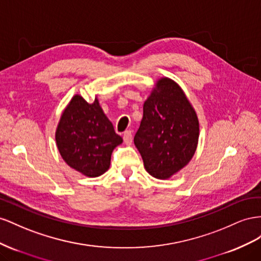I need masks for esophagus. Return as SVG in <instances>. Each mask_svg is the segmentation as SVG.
<instances>
[{
	"label": "esophagus",
	"instance_id": "1",
	"mask_svg": "<svg viewBox=\"0 0 261 261\" xmlns=\"http://www.w3.org/2000/svg\"><path fill=\"white\" fill-rule=\"evenodd\" d=\"M123 141L125 144H131L132 143V132L130 130H126L123 133Z\"/></svg>",
	"mask_w": 261,
	"mask_h": 261
}]
</instances>
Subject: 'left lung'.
Instances as JSON below:
<instances>
[{
	"label": "left lung",
	"mask_w": 261,
	"mask_h": 261,
	"mask_svg": "<svg viewBox=\"0 0 261 261\" xmlns=\"http://www.w3.org/2000/svg\"><path fill=\"white\" fill-rule=\"evenodd\" d=\"M198 139V117L182 89L173 80H159L135 136L146 172L158 179L179 172L195 154Z\"/></svg>",
	"instance_id": "obj_1"
}]
</instances>
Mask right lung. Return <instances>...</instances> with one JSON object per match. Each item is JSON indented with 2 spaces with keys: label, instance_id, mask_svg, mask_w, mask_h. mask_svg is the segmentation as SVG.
I'll use <instances>...</instances> for the list:
<instances>
[{
  "label": "right lung",
  "instance_id": "1",
  "mask_svg": "<svg viewBox=\"0 0 261 261\" xmlns=\"http://www.w3.org/2000/svg\"><path fill=\"white\" fill-rule=\"evenodd\" d=\"M56 141L68 165L87 177H98L110 166L111 153L122 143L98 99L88 103L75 95L59 121Z\"/></svg>",
  "mask_w": 261,
  "mask_h": 261
}]
</instances>
